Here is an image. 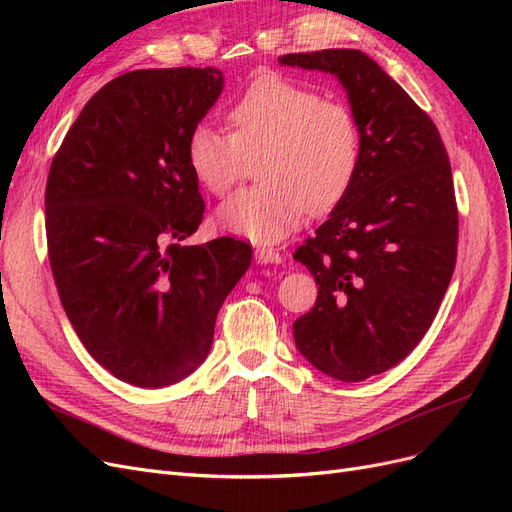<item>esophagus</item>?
Wrapping results in <instances>:
<instances>
[{"label": "esophagus", "instance_id": "34e87169", "mask_svg": "<svg viewBox=\"0 0 512 512\" xmlns=\"http://www.w3.org/2000/svg\"><path fill=\"white\" fill-rule=\"evenodd\" d=\"M254 256H256L260 265H280V262H284V256L277 250H273V247H267V245L256 247Z\"/></svg>", "mask_w": 512, "mask_h": 512}]
</instances>
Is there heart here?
<instances>
[{
    "label": "heart",
    "instance_id": "heart-1",
    "mask_svg": "<svg viewBox=\"0 0 512 512\" xmlns=\"http://www.w3.org/2000/svg\"><path fill=\"white\" fill-rule=\"evenodd\" d=\"M230 134L196 126L188 162L205 188L224 196L241 181L247 160L262 181L230 196L218 224L256 243H273L307 213L342 200L361 164V132L350 108L282 76H262L228 111Z\"/></svg>",
    "mask_w": 512,
    "mask_h": 512
}]
</instances>
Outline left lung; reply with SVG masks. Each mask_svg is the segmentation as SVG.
<instances>
[{"label":"left lung","instance_id":"8db88e82","mask_svg":"<svg viewBox=\"0 0 512 512\" xmlns=\"http://www.w3.org/2000/svg\"><path fill=\"white\" fill-rule=\"evenodd\" d=\"M280 64L335 74L359 123L361 164L348 194L294 252L318 299L292 333L322 374L361 382L406 359L451 284L459 239L451 162L436 123L365 53H290Z\"/></svg>","mask_w":512,"mask_h":512}]
</instances>
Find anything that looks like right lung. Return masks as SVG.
Masks as SVG:
<instances>
[{
  "label": "right lung",
  "instance_id": "obj_1",
  "mask_svg": "<svg viewBox=\"0 0 512 512\" xmlns=\"http://www.w3.org/2000/svg\"><path fill=\"white\" fill-rule=\"evenodd\" d=\"M222 89L218 68L121 74L51 162L46 243L61 305L87 352L143 389L207 359L220 307L252 262L235 237L181 245L205 213L188 138Z\"/></svg>",
  "mask_w": 512,
  "mask_h": 512
}]
</instances>
